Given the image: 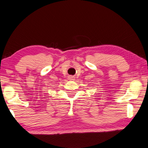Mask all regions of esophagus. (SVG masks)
<instances>
[{"label": "esophagus", "mask_w": 148, "mask_h": 148, "mask_svg": "<svg viewBox=\"0 0 148 148\" xmlns=\"http://www.w3.org/2000/svg\"><path fill=\"white\" fill-rule=\"evenodd\" d=\"M69 80H74V77H72V76H69Z\"/></svg>", "instance_id": "obj_1"}]
</instances>
